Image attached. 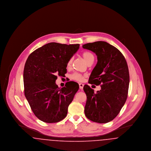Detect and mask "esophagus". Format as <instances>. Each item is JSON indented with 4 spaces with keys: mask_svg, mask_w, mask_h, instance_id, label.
<instances>
[{
    "mask_svg": "<svg viewBox=\"0 0 151 151\" xmlns=\"http://www.w3.org/2000/svg\"><path fill=\"white\" fill-rule=\"evenodd\" d=\"M84 86V84H83V83H79V88H80V89H82L83 88Z\"/></svg>",
    "mask_w": 151,
    "mask_h": 151,
    "instance_id": "1",
    "label": "esophagus"
}]
</instances>
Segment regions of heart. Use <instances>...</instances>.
I'll return each instance as SVG.
<instances>
[{
    "label": "heart",
    "mask_w": 151,
    "mask_h": 151,
    "mask_svg": "<svg viewBox=\"0 0 151 151\" xmlns=\"http://www.w3.org/2000/svg\"><path fill=\"white\" fill-rule=\"evenodd\" d=\"M82 56L84 59L86 63H88L91 60L94 59L93 55L91 52H89V51L83 52L82 54ZM71 62H72V59H70L67 63V67H69L70 66V65L71 64ZM71 79L74 80H76V81H81L83 80V76L78 73H75L72 74V76H71Z\"/></svg>",
    "instance_id": "b5f03b06"
}]
</instances>
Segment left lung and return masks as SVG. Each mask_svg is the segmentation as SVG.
Wrapping results in <instances>:
<instances>
[{
	"label": "left lung",
	"instance_id": "1",
	"mask_svg": "<svg viewBox=\"0 0 151 151\" xmlns=\"http://www.w3.org/2000/svg\"><path fill=\"white\" fill-rule=\"evenodd\" d=\"M83 47L97 57L89 81L101 87L95 93L89 86H84L87 99L85 114L93 122H110L119 114L127 98L129 75L127 62L120 51L105 41L86 43Z\"/></svg>",
	"mask_w": 151,
	"mask_h": 151
}]
</instances>
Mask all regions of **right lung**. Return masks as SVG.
I'll use <instances>...</instances> for the list:
<instances>
[{"mask_svg": "<svg viewBox=\"0 0 151 151\" xmlns=\"http://www.w3.org/2000/svg\"><path fill=\"white\" fill-rule=\"evenodd\" d=\"M79 44L51 42L37 49L24 66V94L35 115L46 123H56L67 114L68 107L79 89V84L68 81L63 88L55 83L57 75L64 76L68 60Z\"/></svg>", "mask_w": 151, "mask_h": 151, "instance_id": "1", "label": "right lung"}]
</instances>
